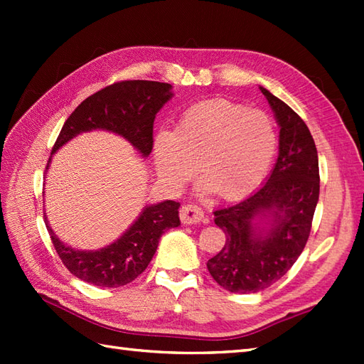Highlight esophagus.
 Returning <instances> with one entry per match:
<instances>
[{
  "label": "esophagus",
  "instance_id": "obj_1",
  "mask_svg": "<svg viewBox=\"0 0 364 364\" xmlns=\"http://www.w3.org/2000/svg\"><path fill=\"white\" fill-rule=\"evenodd\" d=\"M180 219L186 225H192V223H200L205 220V213L197 205H184L180 210Z\"/></svg>",
  "mask_w": 364,
  "mask_h": 364
}]
</instances>
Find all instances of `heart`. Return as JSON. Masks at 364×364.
<instances>
[{"mask_svg":"<svg viewBox=\"0 0 364 364\" xmlns=\"http://www.w3.org/2000/svg\"><path fill=\"white\" fill-rule=\"evenodd\" d=\"M275 150L277 133L267 114L213 100L184 112L175 133H159L153 154L158 175L168 188H183L200 166L202 192L239 200L264 180Z\"/></svg>","mask_w":364,"mask_h":364,"instance_id":"obj_1","label":"heart"}]
</instances>
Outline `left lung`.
Returning <instances> with one entry per match:
<instances>
[{
  "label": "left lung",
  "mask_w": 364,
  "mask_h": 364,
  "mask_svg": "<svg viewBox=\"0 0 364 364\" xmlns=\"http://www.w3.org/2000/svg\"><path fill=\"white\" fill-rule=\"evenodd\" d=\"M259 89L280 127L278 158L264 186L214 211L227 241L206 262L218 284L239 294L266 289L292 267L305 249L319 200V161L310 129L280 98ZM258 218L262 228L254 223Z\"/></svg>",
  "instance_id": "obj_1"
}]
</instances>
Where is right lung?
<instances>
[{
  "mask_svg": "<svg viewBox=\"0 0 364 364\" xmlns=\"http://www.w3.org/2000/svg\"><path fill=\"white\" fill-rule=\"evenodd\" d=\"M172 95V86L167 82L144 80L114 82L84 100L70 114L51 154L81 133L106 129L125 137L146 158L153 149L154 117ZM178 208L180 203L173 200L145 206L117 241L100 250L72 249L51 230L46 215L45 225L59 258L75 277L103 288H119L133 282L150 264L162 233L180 225Z\"/></svg>",
  "mask_w": 364,
  "mask_h": 364,
  "instance_id": "1",
  "label": "right lung"
}]
</instances>
